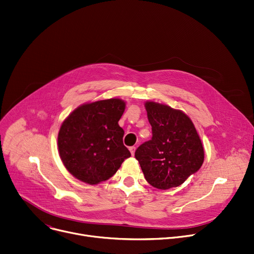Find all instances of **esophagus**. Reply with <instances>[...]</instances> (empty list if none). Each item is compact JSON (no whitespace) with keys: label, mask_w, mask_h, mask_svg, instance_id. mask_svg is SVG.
<instances>
[{"label":"esophagus","mask_w":254,"mask_h":254,"mask_svg":"<svg viewBox=\"0 0 254 254\" xmlns=\"http://www.w3.org/2000/svg\"><path fill=\"white\" fill-rule=\"evenodd\" d=\"M129 151H130V154L131 155H134V151H136V147H134V146L129 147Z\"/></svg>","instance_id":"esophagus-1"}]
</instances>
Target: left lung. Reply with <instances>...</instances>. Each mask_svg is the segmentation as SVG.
<instances>
[{
    "label": "left lung",
    "instance_id": "obj_1",
    "mask_svg": "<svg viewBox=\"0 0 254 254\" xmlns=\"http://www.w3.org/2000/svg\"><path fill=\"white\" fill-rule=\"evenodd\" d=\"M152 139L134 153L146 181L167 190L195 174L204 160V149L190 117L182 110L153 101L145 102Z\"/></svg>",
    "mask_w": 254,
    "mask_h": 254
}]
</instances>
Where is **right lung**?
Segmentation results:
<instances>
[{
	"instance_id": "obj_1",
	"label": "right lung",
	"mask_w": 254,
	"mask_h": 254,
	"mask_svg": "<svg viewBox=\"0 0 254 254\" xmlns=\"http://www.w3.org/2000/svg\"><path fill=\"white\" fill-rule=\"evenodd\" d=\"M126 109L122 99L84 103L62 123L58 132L60 158L75 179L97 185L110 179L130 156L118 125Z\"/></svg>"
}]
</instances>
